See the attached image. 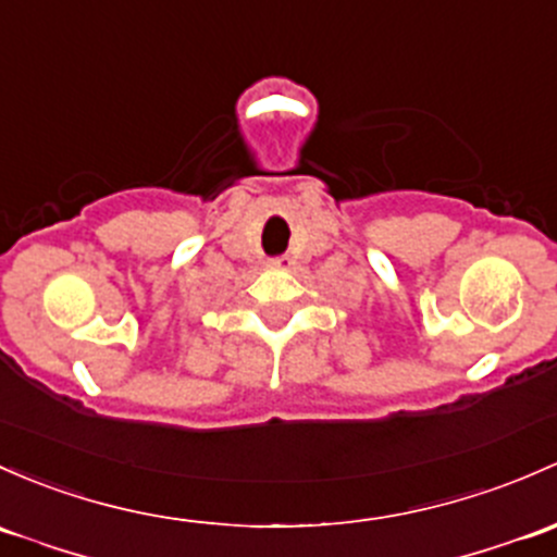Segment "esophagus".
Listing matches in <instances>:
<instances>
[{"mask_svg": "<svg viewBox=\"0 0 557 557\" xmlns=\"http://www.w3.org/2000/svg\"><path fill=\"white\" fill-rule=\"evenodd\" d=\"M267 267L269 269H290L294 267V259H290V256H277V259H269Z\"/></svg>", "mask_w": 557, "mask_h": 557, "instance_id": "obj_1", "label": "esophagus"}]
</instances>
